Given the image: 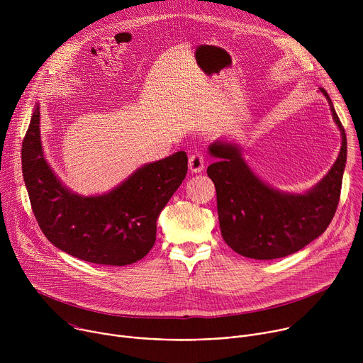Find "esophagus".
<instances>
[{
  "instance_id": "esophagus-1",
  "label": "esophagus",
  "mask_w": 363,
  "mask_h": 363,
  "mask_svg": "<svg viewBox=\"0 0 363 363\" xmlns=\"http://www.w3.org/2000/svg\"><path fill=\"white\" fill-rule=\"evenodd\" d=\"M188 167H189V171L191 172H201L203 171L205 168V161H203V157L201 153H192L189 157V161H188Z\"/></svg>"
}]
</instances>
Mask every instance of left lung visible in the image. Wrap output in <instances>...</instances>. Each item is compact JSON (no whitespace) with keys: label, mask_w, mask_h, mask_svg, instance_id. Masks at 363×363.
I'll list each match as a JSON object with an SVG mask.
<instances>
[{"label":"left lung","mask_w":363,"mask_h":363,"mask_svg":"<svg viewBox=\"0 0 363 363\" xmlns=\"http://www.w3.org/2000/svg\"><path fill=\"white\" fill-rule=\"evenodd\" d=\"M333 121L342 133L339 157L328 175L304 194L281 192L258 178L234 142L216 140L208 152L216 162L206 169L217 189L221 235L235 252L254 260L290 255L322 235L340 198L346 165V133L325 89Z\"/></svg>","instance_id":"left-lung-1"}]
</instances>
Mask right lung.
I'll use <instances>...</instances> for the list:
<instances>
[{
	"label": "right lung",
	"instance_id": "right-lung-1",
	"mask_svg": "<svg viewBox=\"0 0 363 363\" xmlns=\"http://www.w3.org/2000/svg\"><path fill=\"white\" fill-rule=\"evenodd\" d=\"M23 177L34 217L62 251L103 266L136 263L157 240L161 211L185 179L184 150L146 164L103 195L83 196L67 189L47 164L35 105L21 149Z\"/></svg>",
	"mask_w": 363,
	"mask_h": 363
}]
</instances>
